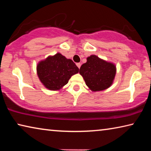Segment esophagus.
Instances as JSON below:
<instances>
[{
  "mask_svg": "<svg viewBox=\"0 0 151 151\" xmlns=\"http://www.w3.org/2000/svg\"><path fill=\"white\" fill-rule=\"evenodd\" d=\"M76 66H78V68H80V67H81V63H76Z\"/></svg>",
  "mask_w": 151,
  "mask_h": 151,
  "instance_id": "34e87169",
  "label": "esophagus"
}]
</instances>
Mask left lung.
<instances>
[{
  "instance_id": "8db88e82",
  "label": "left lung",
  "mask_w": 151,
  "mask_h": 151,
  "mask_svg": "<svg viewBox=\"0 0 151 151\" xmlns=\"http://www.w3.org/2000/svg\"><path fill=\"white\" fill-rule=\"evenodd\" d=\"M116 72L114 64L93 55L86 58L79 70L86 86L94 92L104 91L113 83Z\"/></svg>"
}]
</instances>
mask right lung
<instances>
[{"label": "right lung", "instance_id": "right-lung-1", "mask_svg": "<svg viewBox=\"0 0 151 151\" xmlns=\"http://www.w3.org/2000/svg\"><path fill=\"white\" fill-rule=\"evenodd\" d=\"M79 68L71 59L58 52L40 61L37 66V75L46 88L59 91L68 83L71 76L78 73Z\"/></svg>", "mask_w": 151, "mask_h": 151}]
</instances>
